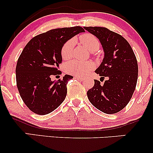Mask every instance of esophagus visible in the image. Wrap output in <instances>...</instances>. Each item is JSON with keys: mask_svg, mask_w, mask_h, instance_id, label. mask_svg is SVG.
<instances>
[{"mask_svg": "<svg viewBox=\"0 0 153 153\" xmlns=\"http://www.w3.org/2000/svg\"><path fill=\"white\" fill-rule=\"evenodd\" d=\"M75 78L77 79L78 80H80V81H82V80H84L83 78H82V77H79V76H75Z\"/></svg>", "mask_w": 153, "mask_h": 153, "instance_id": "1", "label": "esophagus"}]
</instances>
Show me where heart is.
I'll return each mask as SVG.
<instances>
[{
    "mask_svg": "<svg viewBox=\"0 0 153 153\" xmlns=\"http://www.w3.org/2000/svg\"><path fill=\"white\" fill-rule=\"evenodd\" d=\"M80 42L91 52L97 51L101 46L99 39L94 34L85 33L79 37ZM75 39H71L65 42L61 49V56L62 59H70L73 56L74 50ZM94 68V65L91 62H80L74 60L70 61L65 65V71L69 74L76 76H84Z\"/></svg>",
    "mask_w": 153,
    "mask_h": 153,
    "instance_id": "b5f03b06",
    "label": "heart"
}]
</instances>
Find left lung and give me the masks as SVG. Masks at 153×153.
<instances>
[{
  "label": "left lung",
  "instance_id": "1",
  "mask_svg": "<svg viewBox=\"0 0 153 153\" xmlns=\"http://www.w3.org/2000/svg\"><path fill=\"white\" fill-rule=\"evenodd\" d=\"M101 42L104 58L96 73L102 78L108 77L104 83L94 80V85L87 96L96 108L105 114L120 111L130 101L138 78L136 56L129 42L122 35L105 27L84 26Z\"/></svg>",
  "mask_w": 153,
  "mask_h": 153
}]
</instances>
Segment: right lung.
I'll list each match as a JSON object with an SVG mask.
<instances>
[{
    "mask_svg": "<svg viewBox=\"0 0 153 153\" xmlns=\"http://www.w3.org/2000/svg\"><path fill=\"white\" fill-rule=\"evenodd\" d=\"M84 31L80 26L52 29L34 36L24 47L17 61L16 78L19 94L32 112L50 114L65 99L67 84L73 77L65 75L56 82L51 77L60 74L57 68L65 42Z\"/></svg>",
    "mask_w": 153,
    "mask_h": 153,
    "instance_id": "1",
    "label": "right lung"
}]
</instances>
